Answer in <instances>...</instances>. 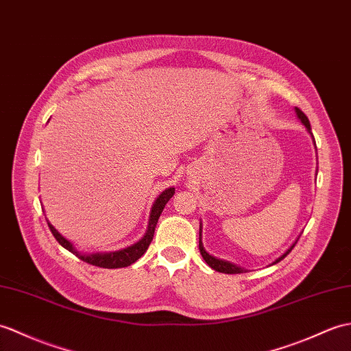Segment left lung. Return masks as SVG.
I'll return each instance as SVG.
<instances>
[{"label":"left lung","instance_id":"1","mask_svg":"<svg viewBox=\"0 0 351 351\" xmlns=\"http://www.w3.org/2000/svg\"><path fill=\"white\" fill-rule=\"evenodd\" d=\"M295 112H296V117H298V119L302 122V124L305 125V128H306V132L309 133V136H311V138H313V143L315 145V141H314V136H313V133H311V125H309V121H308V118H306V115L305 113L300 110V109H298V108H295ZM299 239V238H298ZM298 239L293 242V245L284 252L282 256H280L278 258L275 260V262H272V265H275V263H278V262H281V260L286 257L289 252L293 250V247L296 245V242H298ZM199 250H200V254H202V257H203V260H205V262L213 267V269H215L217 272H223V274H242V272H245L247 269H243V267H241V266H238V265H234V263H230V262H227V260H223V258H217V257H214V256H210L209 252L205 250V247H203V242H202V223H200V229H199Z\"/></svg>","mask_w":351,"mask_h":351}]
</instances>
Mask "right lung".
I'll return each mask as SVG.
<instances>
[{
    "label": "right lung",
    "instance_id": "1",
    "mask_svg": "<svg viewBox=\"0 0 351 351\" xmlns=\"http://www.w3.org/2000/svg\"><path fill=\"white\" fill-rule=\"evenodd\" d=\"M175 194V189L170 186V189H166L162 191L158 197L154 202V205L151 208V214H149V221H148V229H146L143 238L138 239L133 245H130L127 248H122L118 251H110V252H93V254H86V252H80L73 243L65 239L64 236L55 229V227L49 223V229H51L52 234L55 236V239L61 243V247H64L65 250H69L73 254H76L80 260L84 262L94 265V266H100V267H106V269H118V267H127L132 263H134L136 260L141 258L146 250H148L149 243L154 238V232H156V226L158 223V218L165 209L166 203L172 199V195Z\"/></svg>",
    "mask_w": 351,
    "mask_h": 351
}]
</instances>
